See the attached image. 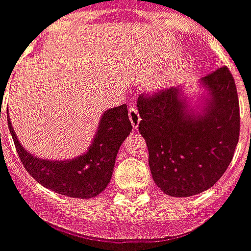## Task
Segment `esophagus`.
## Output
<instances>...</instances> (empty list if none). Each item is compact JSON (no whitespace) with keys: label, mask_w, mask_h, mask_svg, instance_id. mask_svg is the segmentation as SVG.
<instances>
[{"label":"esophagus","mask_w":251,"mask_h":251,"mask_svg":"<svg viewBox=\"0 0 251 251\" xmlns=\"http://www.w3.org/2000/svg\"><path fill=\"white\" fill-rule=\"evenodd\" d=\"M129 119H130V122H132L133 130H136V129L139 127L140 121H141L139 111H137V108H136V105H132V107L129 108Z\"/></svg>","instance_id":"34e87169"}]
</instances>
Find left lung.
<instances>
[{
    "instance_id": "left-lung-1",
    "label": "left lung",
    "mask_w": 251,
    "mask_h": 251,
    "mask_svg": "<svg viewBox=\"0 0 251 251\" xmlns=\"http://www.w3.org/2000/svg\"><path fill=\"white\" fill-rule=\"evenodd\" d=\"M201 83L207 92L201 112L190 110L180 86L137 100L151 175L170 197H192L213 187L239 140V100L231 71L217 68Z\"/></svg>"
}]
</instances>
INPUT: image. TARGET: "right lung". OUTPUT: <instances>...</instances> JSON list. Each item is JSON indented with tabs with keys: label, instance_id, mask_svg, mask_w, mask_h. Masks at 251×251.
Returning a JSON list of instances; mask_svg holds the SVG:
<instances>
[{
	"label": "right lung",
	"instance_id": "add662e5",
	"mask_svg": "<svg viewBox=\"0 0 251 251\" xmlns=\"http://www.w3.org/2000/svg\"><path fill=\"white\" fill-rule=\"evenodd\" d=\"M8 126L19 158L30 176L57 194L81 199L96 197L105 190L119 147L132 130L127 105L114 107L101 115L96 136L85 154L70 161H50L28 154L19 143L9 119Z\"/></svg>",
	"mask_w": 251,
	"mask_h": 251
}]
</instances>
